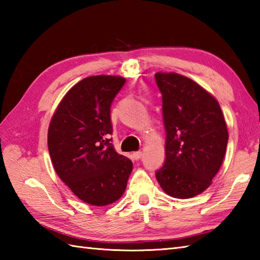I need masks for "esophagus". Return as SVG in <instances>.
I'll return each mask as SVG.
<instances>
[{
    "label": "esophagus",
    "instance_id": "34e87169",
    "mask_svg": "<svg viewBox=\"0 0 260 260\" xmlns=\"http://www.w3.org/2000/svg\"><path fill=\"white\" fill-rule=\"evenodd\" d=\"M143 155V152L142 151H137V152H134L133 153V158L134 159H140Z\"/></svg>",
    "mask_w": 260,
    "mask_h": 260
}]
</instances>
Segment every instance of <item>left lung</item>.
I'll return each instance as SVG.
<instances>
[{"instance_id":"1","label":"left lung","mask_w":260,"mask_h":260,"mask_svg":"<svg viewBox=\"0 0 260 260\" xmlns=\"http://www.w3.org/2000/svg\"><path fill=\"white\" fill-rule=\"evenodd\" d=\"M162 93L165 162L156 180L167 194L189 199L212 183L228 144L220 105L196 81L175 73L155 74Z\"/></svg>"}]
</instances>
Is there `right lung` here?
I'll use <instances>...</instances> for the list:
<instances>
[{
  "mask_svg": "<svg viewBox=\"0 0 260 260\" xmlns=\"http://www.w3.org/2000/svg\"><path fill=\"white\" fill-rule=\"evenodd\" d=\"M125 84L119 76H91L66 93L48 129V148L58 176L80 200L107 206L124 194L133 170L115 151L110 106Z\"/></svg>",
  "mask_w": 260,
  "mask_h": 260,
  "instance_id": "right-lung-1",
  "label": "right lung"
}]
</instances>
